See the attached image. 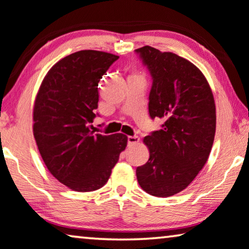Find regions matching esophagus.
Here are the masks:
<instances>
[{"instance_id": "34e87169", "label": "esophagus", "mask_w": 249, "mask_h": 249, "mask_svg": "<svg viewBox=\"0 0 249 249\" xmlns=\"http://www.w3.org/2000/svg\"><path fill=\"white\" fill-rule=\"evenodd\" d=\"M139 142H140V138H139V136H136V135H129L128 138H127V144H128V146L138 144Z\"/></svg>"}]
</instances>
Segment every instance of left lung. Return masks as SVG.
Listing matches in <instances>:
<instances>
[{
  "label": "left lung",
  "instance_id": "1",
  "mask_svg": "<svg viewBox=\"0 0 249 249\" xmlns=\"http://www.w3.org/2000/svg\"><path fill=\"white\" fill-rule=\"evenodd\" d=\"M151 73V118L162 128L143 139L149 160L136 168L146 193L168 197L184 191L204 167L215 135V104L201 70L184 57L151 46L136 50Z\"/></svg>",
  "mask_w": 249,
  "mask_h": 249
}]
</instances>
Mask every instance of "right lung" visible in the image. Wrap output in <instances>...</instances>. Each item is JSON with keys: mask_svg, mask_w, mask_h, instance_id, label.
<instances>
[{"mask_svg": "<svg viewBox=\"0 0 249 249\" xmlns=\"http://www.w3.org/2000/svg\"><path fill=\"white\" fill-rule=\"evenodd\" d=\"M120 56L79 51L52 66L34 104L33 131L50 173L70 190L92 192L109 179L127 136L90 131L98 107V83Z\"/></svg>", "mask_w": 249, "mask_h": 249, "instance_id": "obj_1", "label": "right lung"}]
</instances>
